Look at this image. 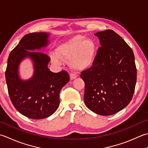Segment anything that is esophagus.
Wrapping results in <instances>:
<instances>
[{"label":"esophagus","instance_id":"34e87169","mask_svg":"<svg viewBox=\"0 0 148 148\" xmlns=\"http://www.w3.org/2000/svg\"><path fill=\"white\" fill-rule=\"evenodd\" d=\"M77 77V75L74 74H70V79L71 80H74Z\"/></svg>","mask_w":148,"mask_h":148}]
</instances>
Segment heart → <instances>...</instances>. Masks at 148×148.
<instances>
[{"instance_id": "1", "label": "heart", "mask_w": 148, "mask_h": 148, "mask_svg": "<svg viewBox=\"0 0 148 148\" xmlns=\"http://www.w3.org/2000/svg\"><path fill=\"white\" fill-rule=\"evenodd\" d=\"M96 44L93 40L83 36H75L62 43L56 52H50L49 56L55 64L60 65L63 60H69L72 69L85 71L94 65L96 57Z\"/></svg>"}]
</instances>
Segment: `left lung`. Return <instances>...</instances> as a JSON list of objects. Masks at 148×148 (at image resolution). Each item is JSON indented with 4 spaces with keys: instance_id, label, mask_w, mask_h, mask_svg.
I'll return each mask as SVG.
<instances>
[{
    "instance_id": "left-lung-1",
    "label": "left lung",
    "mask_w": 148,
    "mask_h": 148,
    "mask_svg": "<svg viewBox=\"0 0 148 148\" xmlns=\"http://www.w3.org/2000/svg\"><path fill=\"white\" fill-rule=\"evenodd\" d=\"M99 40L93 66L81 74L84 101L91 111L111 115L125 108L134 93L137 69L132 49L112 30L94 34Z\"/></svg>"
}]
</instances>
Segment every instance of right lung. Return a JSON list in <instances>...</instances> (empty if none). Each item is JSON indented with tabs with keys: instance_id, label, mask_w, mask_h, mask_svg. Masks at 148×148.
Instances as JSON below:
<instances>
[{
	"instance_id": "add662e5",
	"label": "right lung",
	"mask_w": 148,
	"mask_h": 148,
	"mask_svg": "<svg viewBox=\"0 0 148 148\" xmlns=\"http://www.w3.org/2000/svg\"><path fill=\"white\" fill-rule=\"evenodd\" d=\"M45 32L26 34L11 52L5 71L8 93L20 114L33 119L47 118L60 105V92L70 79L67 72L54 73L48 68L50 58L42 53L50 43ZM26 59L33 65L34 74L24 80L19 74L20 63Z\"/></svg>"
}]
</instances>
